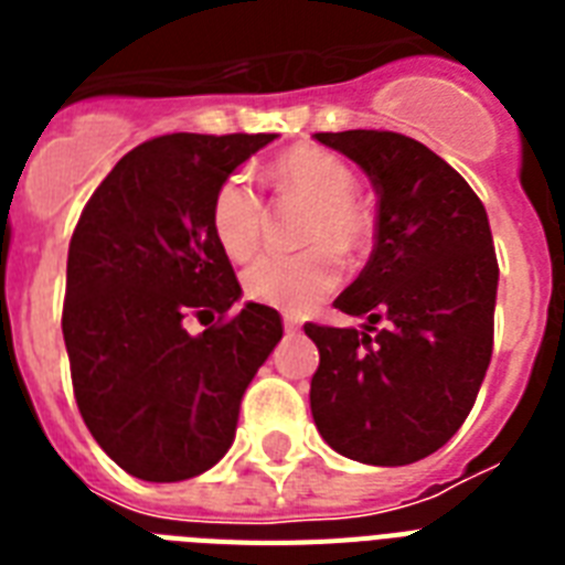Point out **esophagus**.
Wrapping results in <instances>:
<instances>
[{"instance_id":"esophagus-1","label":"esophagus","mask_w":565,"mask_h":565,"mask_svg":"<svg viewBox=\"0 0 565 565\" xmlns=\"http://www.w3.org/2000/svg\"><path fill=\"white\" fill-rule=\"evenodd\" d=\"M299 328H301L299 317H292V313H284V331H287V334H296Z\"/></svg>"}]
</instances>
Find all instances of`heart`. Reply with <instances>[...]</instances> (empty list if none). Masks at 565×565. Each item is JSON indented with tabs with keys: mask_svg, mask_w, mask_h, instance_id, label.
Wrapping results in <instances>:
<instances>
[{
	"mask_svg": "<svg viewBox=\"0 0 565 565\" xmlns=\"http://www.w3.org/2000/svg\"><path fill=\"white\" fill-rule=\"evenodd\" d=\"M273 184L278 193L310 204L301 228L299 255H260L243 273V290L252 301L269 308L301 310L340 284V257L363 255L375 234L370 207L354 195L358 179L352 167L319 146H299L273 163ZM266 228V204L246 172H231L220 181L211 199V231L231 260H246Z\"/></svg>",
	"mask_w": 565,
	"mask_h": 565,
	"instance_id": "heart-1",
	"label": "heart"
}]
</instances>
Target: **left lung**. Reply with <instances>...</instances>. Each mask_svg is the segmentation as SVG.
<instances>
[{"label": "left lung", "instance_id": "1", "mask_svg": "<svg viewBox=\"0 0 565 565\" xmlns=\"http://www.w3.org/2000/svg\"><path fill=\"white\" fill-rule=\"evenodd\" d=\"M375 184V248L334 301L363 328L308 322L310 411L340 455L407 466L455 437L492 358L499 260L481 199L439 154L395 131H319Z\"/></svg>", "mask_w": 565, "mask_h": 565}]
</instances>
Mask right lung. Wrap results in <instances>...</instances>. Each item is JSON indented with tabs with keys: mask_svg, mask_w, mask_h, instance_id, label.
Returning <instances> with one entry per match:
<instances>
[{
	"mask_svg": "<svg viewBox=\"0 0 565 565\" xmlns=\"http://www.w3.org/2000/svg\"><path fill=\"white\" fill-rule=\"evenodd\" d=\"M269 140L152 137L110 170L73 231L61 328L75 404L140 481H188L228 451L239 398L284 334L278 310H234L239 281L211 231L220 181Z\"/></svg>",
	"mask_w": 565,
	"mask_h": 565,
	"instance_id": "obj_1",
	"label": "right lung"
}]
</instances>
